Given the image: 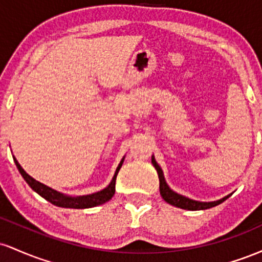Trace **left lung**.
I'll return each mask as SVG.
<instances>
[{
  "instance_id": "1",
  "label": "left lung",
  "mask_w": 262,
  "mask_h": 262,
  "mask_svg": "<svg viewBox=\"0 0 262 262\" xmlns=\"http://www.w3.org/2000/svg\"><path fill=\"white\" fill-rule=\"evenodd\" d=\"M151 164L154 165V167L156 169V172L159 175V181H160V194L161 197L164 198L165 202H167L171 206H175L177 208H182V209H187V210H203V209H208L212 208V207L218 206L222 202H224L227 198L230 197V194L225 196L223 198L218 201H213V202H200V201H194L191 200V198L182 196V194L177 193V192L172 191L170 188V186L166 183V180L164 177V172H162L161 167L159 166V164L156 162L154 155L151 156Z\"/></svg>"
}]
</instances>
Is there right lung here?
Here are the masks:
<instances>
[{"label":"right lung","mask_w":262,"mask_h":262,"mask_svg":"<svg viewBox=\"0 0 262 262\" xmlns=\"http://www.w3.org/2000/svg\"><path fill=\"white\" fill-rule=\"evenodd\" d=\"M14 164H16L18 171L20 172V175L23 176V179L26 180V182L31 186L33 191H35L39 196L45 198L47 201H49L50 203L54 206L62 207V208H75V209H85V208H92V207L101 206V204L108 202L111 198L113 197L114 192H116V179L118 175V171L121 170L124 158L122 159L119 165L117 166L116 172L112 177V181L110 182V185L106 188L101 189V191L95 192V193L90 194H83V196H69V194L61 193V192L53 189L49 186L44 185V183L37 181V180L33 179L32 176H29L25 170L22 169V166L19 165V162L17 161V159L13 156Z\"/></svg>","instance_id":"add662e5"}]
</instances>
